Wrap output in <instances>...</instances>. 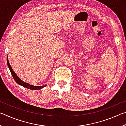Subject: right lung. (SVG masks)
Masks as SVG:
<instances>
[{
  "label": "right lung",
  "instance_id": "obj_1",
  "mask_svg": "<svg viewBox=\"0 0 126 126\" xmlns=\"http://www.w3.org/2000/svg\"><path fill=\"white\" fill-rule=\"evenodd\" d=\"M7 64H8V67H9L10 71V72H11V74L13 76V77L14 79L17 83H18L19 84H20V85H21V86L24 87H25V88H27L28 89H31V90H38V89H42L43 88V87H46V85H44V86H32V85H31L28 83H25L24 82H23V80H21L19 78L18 76H17L16 73L14 72V71L13 70V69L11 67V66H10V64L9 63V61H8V57H7Z\"/></svg>",
  "mask_w": 126,
  "mask_h": 126
}]
</instances>
